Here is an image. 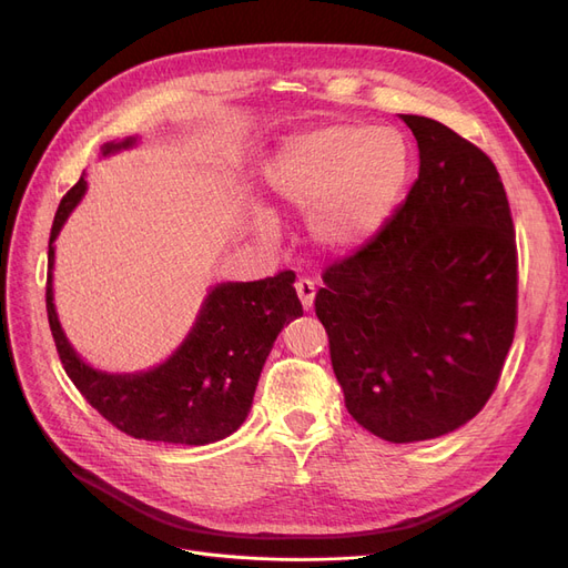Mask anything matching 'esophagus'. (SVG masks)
Wrapping results in <instances>:
<instances>
[{
	"label": "esophagus",
	"mask_w": 568,
	"mask_h": 568,
	"mask_svg": "<svg viewBox=\"0 0 568 568\" xmlns=\"http://www.w3.org/2000/svg\"><path fill=\"white\" fill-rule=\"evenodd\" d=\"M296 294H298V298H301L305 311H311L313 303H315V282L307 280V277H301V280L296 282Z\"/></svg>",
	"instance_id": "esophagus-1"
}]
</instances>
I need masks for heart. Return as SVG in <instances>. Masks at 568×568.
I'll use <instances>...</instances> for the list:
<instances>
[{
  "label": "heart",
  "instance_id": "1",
  "mask_svg": "<svg viewBox=\"0 0 568 568\" xmlns=\"http://www.w3.org/2000/svg\"><path fill=\"white\" fill-rule=\"evenodd\" d=\"M415 168L407 136L390 125L334 123L291 134L272 151L263 182L277 211H305L322 253L348 255L379 236L398 211ZM270 239L272 220L255 217Z\"/></svg>",
  "mask_w": 568,
  "mask_h": 568
}]
</instances>
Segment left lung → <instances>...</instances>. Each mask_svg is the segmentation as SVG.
Here are the masks:
<instances>
[{"instance_id":"left-lung-1","label":"left lung","mask_w":568,"mask_h":568,"mask_svg":"<svg viewBox=\"0 0 568 568\" xmlns=\"http://www.w3.org/2000/svg\"><path fill=\"white\" fill-rule=\"evenodd\" d=\"M419 178L386 230L324 272L315 313L353 419L417 443L474 419L517 324V244L493 161L438 120L400 115Z\"/></svg>"}]
</instances>
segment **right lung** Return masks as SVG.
<instances>
[{
  "instance_id": "add662e5",
  "label": "right lung",
  "mask_w": 568,
  "mask_h": 568,
  "mask_svg": "<svg viewBox=\"0 0 568 568\" xmlns=\"http://www.w3.org/2000/svg\"><path fill=\"white\" fill-rule=\"evenodd\" d=\"M136 136L106 142L101 156L136 146ZM88 192L84 175L68 192L49 236L47 315L65 374L88 403L132 438L209 445L232 436L248 417L265 359L284 324L303 315L296 274L211 286L184 341L161 365L104 372L84 363L65 338L54 305V242Z\"/></svg>"
}]
</instances>
